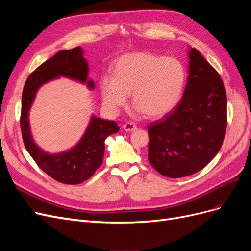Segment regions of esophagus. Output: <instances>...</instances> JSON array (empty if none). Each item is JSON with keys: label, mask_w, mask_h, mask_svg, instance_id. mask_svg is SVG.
<instances>
[{"label": "esophagus", "mask_w": 251, "mask_h": 251, "mask_svg": "<svg viewBox=\"0 0 251 251\" xmlns=\"http://www.w3.org/2000/svg\"><path fill=\"white\" fill-rule=\"evenodd\" d=\"M123 127H124V130L126 132H133L136 130V128H137V126H136V125L133 123H126L124 125Z\"/></svg>", "instance_id": "1"}]
</instances>
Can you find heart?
<instances>
[{
	"label": "heart",
	"mask_w": 251,
	"mask_h": 251,
	"mask_svg": "<svg viewBox=\"0 0 251 251\" xmlns=\"http://www.w3.org/2000/svg\"><path fill=\"white\" fill-rule=\"evenodd\" d=\"M185 81L184 66L177 58L132 52L116 59L112 76L103 75L100 88L102 103L110 113H118L131 94L138 112L159 118L179 103Z\"/></svg>",
	"instance_id": "obj_1"
}]
</instances>
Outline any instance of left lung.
Listing matches in <instances>:
<instances>
[{"label":"left lung","instance_id":"left-lung-1","mask_svg":"<svg viewBox=\"0 0 251 251\" xmlns=\"http://www.w3.org/2000/svg\"><path fill=\"white\" fill-rule=\"evenodd\" d=\"M183 96L168 115L148 126L149 161L163 176L181 178L206 166L221 149L227 98L219 73L201 53L188 51Z\"/></svg>","mask_w":251,"mask_h":251}]
</instances>
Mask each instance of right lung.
<instances>
[{"instance_id": "obj_1", "label": "right lung", "mask_w": 251, "mask_h": 251, "mask_svg": "<svg viewBox=\"0 0 251 251\" xmlns=\"http://www.w3.org/2000/svg\"><path fill=\"white\" fill-rule=\"evenodd\" d=\"M89 67L81 47L62 50L46 60L27 78L22 95L21 128L24 144L36 164L54 180L65 184H79L100 168L104 155V140L119 131L115 121L92 115L80 140L70 150L50 154L34 142L29 123V111L36 92L46 82L60 76L86 83L90 90L95 85L88 78Z\"/></svg>"}]
</instances>
